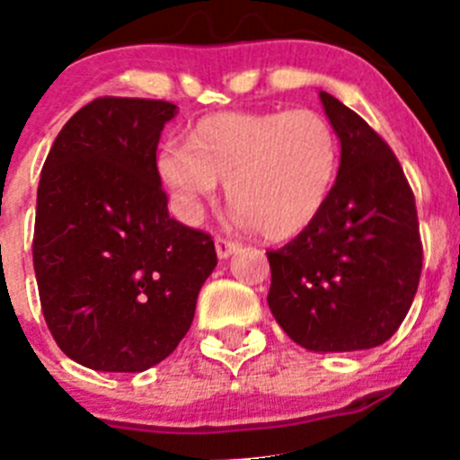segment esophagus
Wrapping results in <instances>:
<instances>
[{"mask_svg": "<svg viewBox=\"0 0 460 460\" xmlns=\"http://www.w3.org/2000/svg\"><path fill=\"white\" fill-rule=\"evenodd\" d=\"M216 252H217V258H220V261H225V258H229L231 253L240 252V243L238 240H229V238H222V235H217Z\"/></svg>", "mask_w": 460, "mask_h": 460, "instance_id": "34e87169", "label": "esophagus"}]
</instances>
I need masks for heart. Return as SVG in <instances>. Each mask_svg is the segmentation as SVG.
I'll list each match as a JSON object with an SVG mask.
<instances>
[{"mask_svg": "<svg viewBox=\"0 0 460 460\" xmlns=\"http://www.w3.org/2000/svg\"><path fill=\"white\" fill-rule=\"evenodd\" d=\"M337 171V135L314 110L220 111L157 155L159 180L186 216L225 181L240 220L270 240L292 238L319 217Z\"/></svg>", "mask_w": 460, "mask_h": 460, "instance_id": "obj_1", "label": "heart"}]
</instances>
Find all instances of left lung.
Segmentation results:
<instances>
[{"label":"left lung","instance_id":"1","mask_svg":"<svg viewBox=\"0 0 460 460\" xmlns=\"http://www.w3.org/2000/svg\"><path fill=\"white\" fill-rule=\"evenodd\" d=\"M341 144L323 211L292 243L267 252V303L292 341L314 353L376 349L407 316L422 270L416 199L386 141L328 92Z\"/></svg>","mask_w":460,"mask_h":460}]
</instances>
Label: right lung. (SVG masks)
Returning <instances> with one entry per match:
<instances>
[{"mask_svg": "<svg viewBox=\"0 0 460 460\" xmlns=\"http://www.w3.org/2000/svg\"><path fill=\"white\" fill-rule=\"evenodd\" d=\"M177 105L102 96L53 141L35 211L42 314L62 353L107 373H141L189 332L216 270L211 235L168 216L157 146Z\"/></svg>", "mask_w": 460, "mask_h": 460, "instance_id": "obj_1", "label": "right lung"}]
</instances>
